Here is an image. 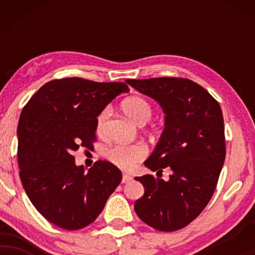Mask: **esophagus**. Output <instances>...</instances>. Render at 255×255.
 <instances>
[{"label":"esophagus","instance_id":"34e87169","mask_svg":"<svg viewBox=\"0 0 255 255\" xmlns=\"http://www.w3.org/2000/svg\"><path fill=\"white\" fill-rule=\"evenodd\" d=\"M131 180H132L131 175H128V174H123V179H122V182L128 183V182H130Z\"/></svg>","mask_w":255,"mask_h":255}]
</instances>
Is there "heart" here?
<instances>
[{
    "mask_svg": "<svg viewBox=\"0 0 255 255\" xmlns=\"http://www.w3.org/2000/svg\"><path fill=\"white\" fill-rule=\"evenodd\" d=\"M122 109L132 121L138 124H145L152 117V107L147 101L140 96H131L122 103ZM110 108L106 107L101 110L96 118V131L97 133L103 134L106 130L107 122L110 117ZM147 146L142 142L135 144H116L108 148L107 158L124 170L134 168L138 162L144 160L147 155Z\"/></svg>",
    "mask_w": 255,
    "mask_h": 255,
    "instance_id": "heart-1",
    "label": "heart"
}]
</instances>
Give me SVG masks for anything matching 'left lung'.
I'll list each match as a JSON object with an SVG mask.
<instances>
[{
  "instance_id": "left-lung-1",
  "label": "left lung",
  "mask_w": 255,
  "mask_h": 255,
  "mask_svg": "<svg viewBox=\"0 0 255 255\" xmlns=\"http://www.w3.org/2000/svg\"><path fill=\"white\" fill-rule=\"evenodd\" d=\"M127 82L160 103L166 114L165 130L152 155L149 169L162 173L135 177L145 194L135 201L134 211L142 222L172 232L197 218L210 202L225 160L224 120L219 103L203 87L189 79H128Z\"/></svg>"
}]
</instances>
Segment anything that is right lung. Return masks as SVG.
<instances>
[{
    "mask_svg": "<svg viewBox=\"0 0 255 255\" xmlns=\"http://www.w3.org/2000/svg\"><path fill=\"white\" fill-rule=\"evenodd\" d=\"M128 90L124 82L55 79L24 106L17 128L19 177L31 203L52 224L69 231L92 224L121 183V170L111 162L99 160L86 173L73 152L92 147L101 110Z\"/></svg>",
    "mask_w": 255,
    "mask_h": 255,
    "instance_id": "1",
    "label": "right lung"
}]
</instances>
